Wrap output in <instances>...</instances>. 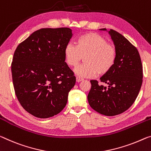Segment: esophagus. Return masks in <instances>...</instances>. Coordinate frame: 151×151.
<instances>
[{
  "instance_id": "34e87169",
  "label": "esophagus",
  "mask_w": 151,
  "mask_h": 151,
  "mask_svg": "<svg viewBox=\"0 0 151 151\" xmlns=\"http://www.w3.org/2000/svg\"><path fill=\"white\" fill-rule=\"evenodd\" d=\"M76 82H81V81H82L83 80V78L79 77V76H76Z\"/></svg>"
}]
</instances>
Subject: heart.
<instances>
[{"label": "heart", "instance_id": "heart-1", "mask_svg": "<svg viewBox=\"0 0 151 151\" xmlns=\"http://www.w3.org/2000/svg\"><path fill=\"white\" fill-rule=\"evenodd\" d=\"M64 56L67 65L76 66L84 57V62L75 69L79 77L93 78L97 74L106 75L113 68L117 60L115 45L97 33L89 32L80 35L75 45L68 43L64 47Z\"/></svg>", "mask_w": 151, "mask_h": 151}]
</instances>
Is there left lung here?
I'll return each mask as SVG.
<instances>
[{"instance_id": "1", "label": "left lung", "mask_w": 151, "mask_h": 151, "mask_svg": "<svg viewBox=\"0 0 151 151\" xmlns=\"http://www.w3.org/2000/svg\"><path fill=\"white\" fill-rule=\"evenodd\" d=\"M109 33L117 50L116 62L111 70L100 78L104 84L90 81L91 87L87 99L95 111L113 116L126 111L135 101L142 86L143 72L137 48L116 31L110 29Z\"/></svg>"}]
</instances>
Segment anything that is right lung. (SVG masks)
I'll return each mask as SVG.
<instances>
[{
  "mask_svg": "<svg viewBox=\"0 0 151 151\" xmlns=\"http://www.w3.org/2000/svg\"><path fill=\"white\" fill-rule=\"evenodd\" d=\"M72 35L68 27L42 28L15 50L11 63L14 89L21 106L33 116L50 118L66 106L76 83L64 56Z\"/></svg>",
  "mask_w": 151,
  "mask_h": 151,
  "instance_id": "right-lung-1",
  "label": "right lung"
}]
</instances>
